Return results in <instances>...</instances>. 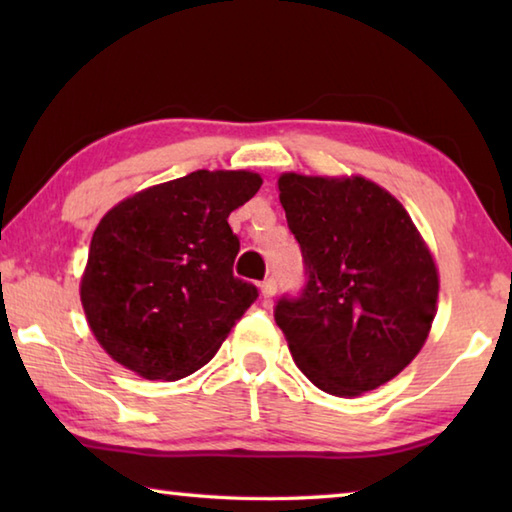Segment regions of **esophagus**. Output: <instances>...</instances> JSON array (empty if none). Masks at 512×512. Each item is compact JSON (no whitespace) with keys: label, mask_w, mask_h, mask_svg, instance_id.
I'll use <instances>...</instances> for the list:
<instances>
[{"label":"esophagus","mask_w":512,"mask_h":512,"mask_svg":"<svg viewBox=\"0 0 512 512\" xmlns=\"http://www.w3.org/2000/svg\"><path fill=\"white\" fill-rule=\"evenodd\" d=\"M275 291H277V282L273 280H266V282H262V296H264V300H271L273 296H275Z\"/></svg>","instance_id":"1"}]
</instances>
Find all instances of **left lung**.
Wrapping results in <instances>:
<instances>
[{
  "instance_id": "8db88e82",
  "label": "left lung",
  "mask_w": 512,
  "mask_h": 512,
  "mask_svg": "<svg viewBox=\"0 0 512 512\" xmlns=\"http://www.w3.org/2000/svg\"><path fill=\"white\" fill-rule=\"evenodd\" d=\"M309 273L275 323L296 366L336 397L384 386L418 357L436 318V259L397 198L363 176L277 178Z\"/></svg>"
}]
</instances>
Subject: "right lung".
Returning a JSON list of instances; mask_svg holds the SVG:
<instances>
[{
	"label": "right lung",
	"mask_w": 512,
	"mask_h": 512,
	"mask_svg": "<svg viewBox=\"0 0 512 512\" xmlns=\"http://www.w3.org/2000/svg\"><path fill=\"white\" fill-rule=\"evenodd\" d=\"M262 187L255 171L169 180L103 214L81 275V305L110 359L144 379L176 381L210 361L257 300L232 275L230 212Z\"/></svg>",
	"instance_id": "right-lung-1"
}]
</instances>
